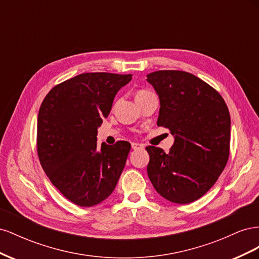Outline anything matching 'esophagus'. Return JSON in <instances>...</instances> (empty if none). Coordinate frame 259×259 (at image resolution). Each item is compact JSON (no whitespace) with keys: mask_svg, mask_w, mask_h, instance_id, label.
I'll return each instance as SVG.
<instances>
[{"mask_svg":"<svg viewBox=\"0 0 259 259\" xmlns=\"http://www.w3.org/2000/svg\"><path fill=\"white\" fill-rule=\"evenodd\" d=\"M144 145L143 144H137V143H132V149L134 150H139V149H144Z\"/></svg>","mask_w":259,"mask_h":259,"instance_id":"esophagus-1","label":"esophagus"}]
</instances>
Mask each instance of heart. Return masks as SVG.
I'll list each match as a JSON object with an SVG mask.
<instances>
[{
	"label": "heart",
	"instance_id": "1",
	"mask_svg": "<svg viewBox=\"0 0 259 259\" xmlns=\"http://www.w3.org/2000/svg\"><path fill=\"white\" fill-rule=\"evenodd\" d=\"M148 94H150V92L147 91V90H139V91L136 93V98L146 96V95H148Z\"/></svg>",
	"mask_w": 259,
	"mask_h": 259
}]
</instances>
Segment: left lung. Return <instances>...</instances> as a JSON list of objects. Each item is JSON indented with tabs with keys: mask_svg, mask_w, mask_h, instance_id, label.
I'll list each match as a JSON object with an SVG mask.
<instances>
[{
	"mask_svg": "<svg viewBox=\"0 0 259 259\" xmlns=\"http://www.w3.org/2000/svg\"><path fill=\"white\" fill-rule=\"evenodd\" d=\"M160 98L156 124L175 136L169 152L148 146V176L166 200L188 204L203 197L223 173L230 153V113L214 88L189 72L147 75Z\"/></svg>",
	"mask_w": 259,
	"mask_h": 259,
	"instance_id": "1",
	"label": "left lung"
}]
</instances>
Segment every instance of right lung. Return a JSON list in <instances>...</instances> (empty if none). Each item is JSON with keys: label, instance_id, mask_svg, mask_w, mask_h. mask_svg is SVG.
Returning a JSON list of instances; mask_svg holds the SVG:
<instances>
[{"label": "right lung", "instance_id": "add662e5", "mask_svg": "<svg viewBox=\"0 0 259 259\" xmlns=\"http://www.w3.org/2000/svg\"><path fill=\"white\" fill-rule=\"evenodd\" d=\"M132 74L89 72L55 85L37 116L36 150L51 183L70 202L91 207L112 193L131 144L99 146L97 128Z\"/></svg>", "mask_w": 259, "mask_h": 259}]
</instances>
